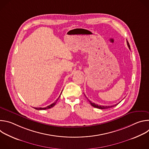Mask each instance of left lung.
Instances as JSON below:
<instances>
[{"label": "left lung", "instance_id": "8db88e82", "mask_svg": "<svg viewBox=\"0 0 149 149\" xmlns=\"http://www.w3.org/2000/svg\"><path fill=\"white\" fill-rule=\"evenodd\" d=\"M127 45H128L129 49H130V44L129 43V42L127 41ZM89 102H90L91 105L93 106V107H95V108H97V109H109V108H111V107H114V106H116L117 104H119V102L117 104H115V105H109V106H102V105H98V104H95V103H93V102H91V101H89Z\"/></svg>", "mask_w": 149, "mask_h": 149}]
</instances>
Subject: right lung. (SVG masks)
I'll return each instance as SVG.
<instances>
[{"instance_id":"add662e5","label":"right lung","mask_w":149,"mask_h":149,"mask_svg":"<svg viewBox=\"0 0 149 149\" xmlns=\"http://www.w3.org/2000/svg\"><path fill=\"white\" fill-rule=\"evenodd\" d=\"M59 97H60V95H59ZM58 98L56 100V102H54V103H52V104H51V105H49L47 106V107H44V108H42V107H40V108H39V107H34V109H36V110H47V109H51V108L53 107L55 105V104H56V101H58Z\"/></svg>"}]
</instances>
